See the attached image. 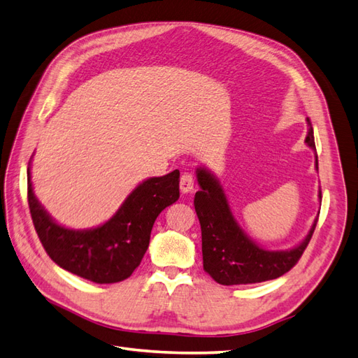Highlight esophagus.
<instances>
[{
    "label": "esophagus",
    "instance_id": "obj_1",
    "mask_svg": "<svg viewBox=\"0 0 358 358\" xmlns=\"http://www.w3.org/2000/svg\"><path fill=\"white\" fill-rule=\"evenodd\" d=\"M194 186H195L194 176H192L190 172H182L180 178V190L182 194H189V192L194 190Z\"/></svg>",
    "mask_w": 358,
    "mask_h": 358
}]
</instances>
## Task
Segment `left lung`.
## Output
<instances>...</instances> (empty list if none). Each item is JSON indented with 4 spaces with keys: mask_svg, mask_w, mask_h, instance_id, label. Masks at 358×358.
Here are the masks:
<instances>
[{
    "mask_svg": "<svg viewBox=\"0 0 358 358\" xmlns=\"http://www.w3.org/2000/svg\"><path fill=\"white\" fill-rule=\"evenodd\" d=\"M307 122L310 128L306 142L315 151L313 127L310 119H307ZM196 178L201 190L195 194L194 204L203 236L204 271L210 277L224 286H236L278 278L295 266L313 236L317 217L306 239L295 248L287 251L263 250L237 224L221 182L213 173L204 168H198ZM319 199H322L320 189Z\"/></svg>",
    "mask_w": 358,
    "mask_h": 358,
    "instance_id": "left-lung-1",
    "label": "left lung"
}]
</instances>
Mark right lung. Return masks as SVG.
<instances>
[{"instance_id": "right-lung-1", "label": "right lung", "mask_w": 358, "mask_h": 358, "mask_svg": "<svg viewBox=\"0 0 358 358\" xmlns=\"http://www.w3.org/2000/svg\"><path fill=\"white\" fill-rule=\"evenodd\" d=\"M180 171L141 182L108 221L90 230L62 227L33 194L27 169L29 207L45 251L60 268L98 284L124 281L148 250L155 219L180 198Z\"/></svg>"}]
</instances>
